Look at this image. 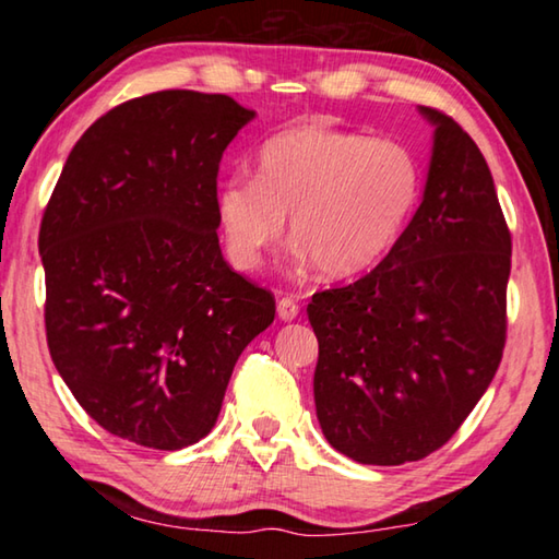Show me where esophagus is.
<instances>
[{
	"label": "esophagus",
	"instance_id": "34e87169",
	"mask_svg": "<svg viewBox=\"0 0 559 559\" xmlns=\"http://www.w3.org/2000/svg\"><path fill=\"white\" fill-rule=\"evenodd\" d=\"M276 313H278V318L281 320H296L298 318V313H300V306L293 298H281L278 300V306H276Z\"/></svg>",
	"mask_w": 559,
	"mask_h": 559
}]
</instances>
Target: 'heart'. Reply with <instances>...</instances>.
Returning a JSON list of instances; mask_svg holds the SVG:
<instances>
[{
  "label": "heart",
  "instance_id": "heart-1",
  "mask_svg": "<svg viewBox=\"0 0 559 559\" xmlns=\"http://www.w3.org/2000/svg\"><path fill=\"white\" fill-rule=\"evenodd\" d=\"M412 150L325 122H300L261 145L257 177L231 175L216 189L226 253L234 266H261L290 216L300 259L330 278L374 266L392 249L419 200Z\"/></svg>",
  "mask_w": 559,
  "mask_h": 559
}]
</instances>
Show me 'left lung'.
Wrapping results in <instances>:
<instances>
[{"label": "left lung", "instance_id": "8db88e82", "mask_svg": "<svg viewBox=\"0 0 559 559\" xmlns=\"http://www.w3.org/2000/svg\"><path fill=\"white\" fill-rule=\"evenodd\" d=\"M433 155L419 210L390 253L345 286L313 293L316 409L330 447L400 466L439 451L503 359L510 229L478 145L421 108Z\"/></svg>", "mask_w": 559, "mask_h": 559}]
</instances>
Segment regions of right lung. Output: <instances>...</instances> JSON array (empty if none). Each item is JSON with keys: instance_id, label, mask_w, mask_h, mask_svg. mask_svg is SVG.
Here are the masks:
<instances>
[{"instance_id": "right-lung-1", "label": "right lung", "mask_w": 559, "mask_h": 559, "mask_svg": "<svg viewBox=\"0 0 559 559\" xmlns=\"http://www.w3.org/2000/svg\"><path fill=\"white\" fill-rule=\"evenodd\" d=\"M253 118L222 93L120 103L73 145L39 229L56 370L112 437L177 451L212 431L276 298L224 261L216 177Z\"/></svg>"}]
</instances>
